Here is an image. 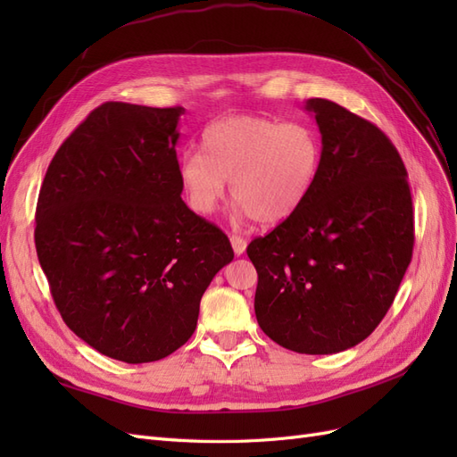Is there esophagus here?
Masks as SVG:
<instances>
[{
	"instance_id": "esophagus-1",
	"label": "esophagus",
	"mask_w": 457,
	"mask_h": 457,
	"mask_svg": "<svg viewBox=\"0 0 457 457\" xmlns=\"http://www.w3.org/2000/svg\"><path fill=\"white\" fill-rule=\"evenodd\" d=\"M230 244H232V250L237 255H242L245 252V247H247V242L242 237H238V234H232Z\"/></svg>"
}]
</instances>
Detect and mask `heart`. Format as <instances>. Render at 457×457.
<instances>
[{
	"mask_svg": "<svg viewBox=\"0 0 457 457\" xmlns=\"http://www.w3.org/2000/svg\"><path fill=\"white\" fill-rule=\"evenodd\" d=\"M202 152L179 160V183L188 207L210 215L230 195L240 213L278 225L305 204L322 165V141L305 121L228 116L202 133Z\"/></svg>",
	"mask_w": 457,
	"mask_h": 457,
	"instance_id": "1",
	"label": "heart"
}]
</instances>
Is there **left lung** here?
Returning <instances> with one entry per match:
<instances>
[{
  "mask_svg": "<svg viewBox=\"0 0 457 457\" xmlns=\"http://www.w3.org/2000/svg\"><path fill=\"white\" fill-rule=\"evenodd\" d=\"M322 135L311 196L267 237L252 240L261 329L301 354L364 341L391 309L413 252L408 171L378 126L326 99H309Z\"/></svg>",
  "mask_w": 457,
  "mask_h": 457,
  "instance_id": "1",
  "label": "left lung"
}]
</instances>
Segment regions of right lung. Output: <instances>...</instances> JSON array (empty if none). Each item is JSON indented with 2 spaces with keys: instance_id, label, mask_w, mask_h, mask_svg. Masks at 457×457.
<instances>
[{
  "instance_id": "obj_1",
  "label": "right lung",
  "mask_w": 457,
  "mask_h": 457,
  "mask_svg": "<svg viewBox=\"0 0 457 457\" xmlns=\"http://www.w3.org/2000/svg\"><path fill=\"white\" fill-rule=\"evenodd\" d=\"M183 106L104 103L53 156L36 207V252L74 334L128 364L195 334L200 299L232 261L227 234L181 198Z\"/></svg>"
}]
</instances>
